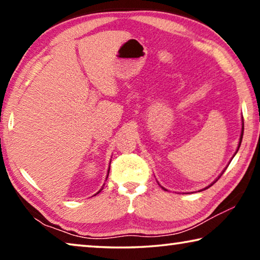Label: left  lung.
Returning <instances> with one entry per match:
<instances>
[{
    "mask_svg": "<svg viewBox=\"0 0 260 260\" xmlns=\"http://www.w3.org/2000/svg\"><path fill=\"white\" fill-rule=\"evenodd\" d=\"M243 129H244V128H243V126H242V133H241V138H240V143H239V147H237V150H239V148H240V146H241V142H242V138H243ZM236 152H237V151H236ZM222 173H223V172H222ZM220 177H221V175H220ZM220 177H219V178H220ZM219 178H218V179H219ZM218 179H217V180H218ZM217 180H215V181H217ZM215 181H214L213 183H215ZM213 183H211L209 187H211V186H212V184H213ZM209 187H206L205 189H208ZM162 189H164V190H166V189H165V188H162Z\"/></svg>",
    "mask_w": 260,
    "mask_h": 260,
    "instance_id": "1",
    "label": "left lung"
}]
</instances>
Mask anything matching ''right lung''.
Listing matches in <instances>:
<instances>
[{
    "label": "right lung",
    "mask_w": 260,
    "mask_h": 260,
    "mask_svg": "<svg viewBox=\"0 0 260 260\" xmlns=\"http://www.w3.org/2000/svg\"><path fill=\"white\" fill-rule=\"evenodd\" d=\"M109 171H110V169H109ZM101 190H102V189H101ZM101 190H100V191H101ZM100 191H99V192H100Z\"/></svg>",
    "instance_id": "1"
}]
</instances>
